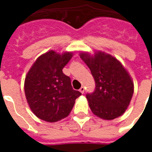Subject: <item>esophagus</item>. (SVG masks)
<instances>
[{
    "label": "esophagus",
    "mask_w": 152,
    "mask_h": 152,
    "mask_svg": "<svg viewBox=\"0 0 152 152\" xmlns=\"http://www.w3.org/2000/svg\"><path fill=\"white\" fill-rule=\"evenodd\" d=\"M80 91L82 94H83V93H84V88H83V87H81V88H80Z\"/></svg>",
    "instance_id": "34e87169"
}]
</instances>
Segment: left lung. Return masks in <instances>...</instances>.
Returning a JSON list of instances; mask_svg holds the SVG:
<instances>
[{
    "instance_id": "8db88e82",
    "label": "left lung",
    "mask_w": 152,
    "mask_h": 152,
    "mask_svg": "<svg viewBox=\"0 0 152 152\" xmlns=\"http://www.w3.org/2000/svg\"><path fill=\"white\" fill-rule=\"evenodd\" d=\"M80 57L95 81V91L86 95L92 113L104 120L122 115L134 91V84L126 69L115 57L102 51L94 55L82 52Z\"/></svg>"
}]
</instances>
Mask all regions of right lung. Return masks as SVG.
<instances>
[{
  "mask_svg": "<svg viewBox=\"0 0 152 152\" xmlns=\"http://www.w3.org/2000/svg\"><path fill=\"white\" fill-rule=\"evenodd\" d=\"M72 57V52L59 54L50 50L37 58L27 72L24 91L34 115L48 122L69 116L81 93L73 90L71 80L62 72Z\"/></svg>",
  "mask_w": 152,
  "mask_h": 152,
  "instance_id": "right-lung-1",
  "label": "right lung"
}]
</instances>
